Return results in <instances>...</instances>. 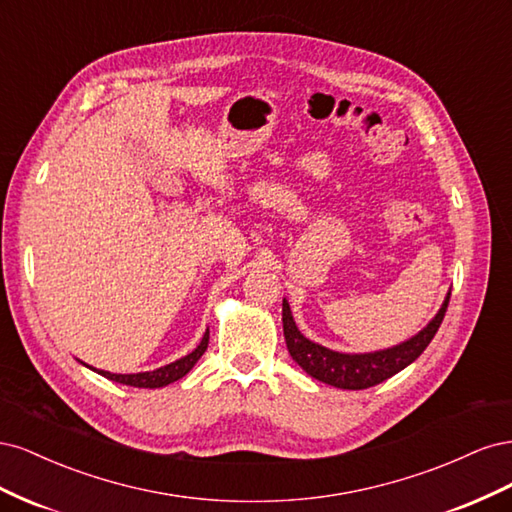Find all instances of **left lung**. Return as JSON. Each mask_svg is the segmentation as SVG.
I'll list each match as a JSON object with an SVG mask.
<instances>
[{
  "label": "left lung",
  "mask_w": 512,
  "mask_h": 512,
  "mask_svg": "<svg viewBox=\"0 0 512 512\" xmlns=\"http://www.w3.org/2000/svg\"><path fill=\"white\" fill-rule=\"evenodd\" d=\"M448 299L451 294H446V299L427 327L416 333L408 342L378 350V352H367V354H344L324 348L320 344L309 342L307 337L301 335V331L294 324L290 305L284 299L282 303V322H284V337L288 352L294 361H297L309 376L337 386V389H348V391H361L369 389V386H376L384 380L395 376L397 371L408 367L412 361L423 354V350L429 346L433 335L438 333L440 324L444 320Z\"/></svg>",
  "instance_id": "obj_1"
}]
</instances>
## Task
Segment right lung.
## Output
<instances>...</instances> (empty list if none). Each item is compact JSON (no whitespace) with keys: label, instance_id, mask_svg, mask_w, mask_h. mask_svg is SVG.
Instances as JSON below:
<instances>
[{"label":"right lung","instance_id":"obj_1","mask_svg":"<svg viewBox=\"0 0 512 512\" xmlns=\"http://www.w3.org/2000/svg\"><path fill=\"white\" fill-rule=\"evenodd\" d=\"M209 346V331L203 335V342L198 344L196 350H192L190 354H185L183 359L170 363V365H164L160 369H153V371H141V374H111V371H104V369H94L98 371L100 376L113 380V382H119V384H126V386H136V389H160V386H166L170 382H175L179 378H183L188 371L196 365V361L200 359V356L205 354Z\"/></svg>","mask_w":512,"mask_h":512}]
</instances>
